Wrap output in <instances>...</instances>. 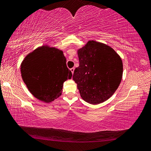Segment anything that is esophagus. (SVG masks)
I'll return each instance as SVG.
<instances>
[{
	"mask_svg": "<svg viewBox=\"0 0 151 151\" xmlns=\"http://www.w3.org/2000/svg\"><path fill=\"white\" fill-rule=\"evenodd\" d=\"M74 70H75V68H72L70 69V70H71V73H72V74H73Z\"/></svg>",
	"mask_w": 151,
	"mask_h": 151,
	"instance_id": "34e87169",
	"label": "esophagus"
}]
</instances>
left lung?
Instances as JSON below:
<instances>
[{
	"mask_svg": "<svg viewBox=\"0 0 151 151\" xmlns=\"http://www.w3.org/2000/svg\"><path fill=\"white\" fill-rule=\"evenodd\" d=\"M80 65L73 80L84 101L97 105L111 97L122 80L123 62L112 47L89 40L78 50Z\"/></svg>",
	"mask_w": 151,
	"mask_h": 151,
	"instance_id": "8db88e82",
	"label": "left lung"
}]
</instances>
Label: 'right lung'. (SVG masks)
I'll return each mask as SVG.
<instances>
[{"mask_svg": "<svg viewBox=\"0 0 151 151\" xmlns=\"http://www.w3.org/2000/svg\"><path fill=\"white\" fill-rule=\"evenodd\" d=\"M20 71L30 93L46 103L58 98L63 82L72 76L63 52L47 45L29 53L21 63Z\"/></svg>", "mask_w": 151, "mask_h": 151, "instance_id": "1", "label": "right lung"}]
</instances>
